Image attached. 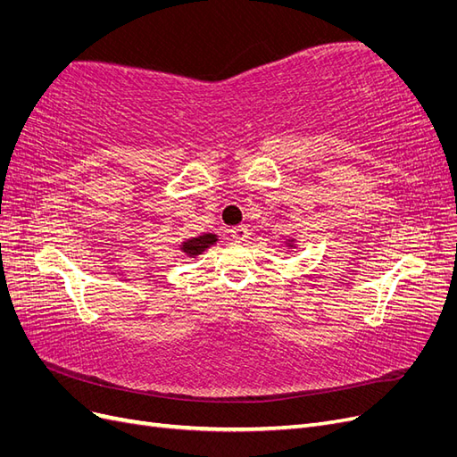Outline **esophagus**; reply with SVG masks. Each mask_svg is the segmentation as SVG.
Here are the masks:
<instances>
[{
	"label": "esophagus",
	"mask_w": 457,
	"mask_h": 457,
	"mask_svg": "<svg viewBox=\"0 0 457 457\" xmlns=\"http://www.w3.org/2000/svg\"><path fill=\"white\" fill-rule=\"evenodd\" d=\"M230 237H232V240L244 242L247 237H250V232H247V228H245L244 225H240V227H234V228L230 230Z\"/></svg>",
	"instance_id": "34e87169"
}]
</instances>
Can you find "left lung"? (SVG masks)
I'll return each instance as SVG.
<instances>
[{"mask_svg":"<svg viewBox=\"0 0 457 457\" xmlns=\"http://www.w3.org/2000/svg\"><path fill=\"white\" fill-rule=\"evenodd\" d=\"M282 247H284V252H295V250H299V242L294 237L292 238H286Z\"/></svg>","mask_w":457,"mask_h":457,"instance_id":"left-lung-1","label":"left lung"}]
</instances>
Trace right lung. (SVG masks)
<instances>
[{
  "instance_id": "right-lung-1",
  "label": "right lung",
  "mask_w": 457,
  "mask_h": 457,
  "mask_svg": "<svg viewBox=\"0 0 457 457\" xmlns=\"http://www.w3.org/2000/svg\"><path fill=\"white\" fill-rule=\"evenodd\" d=\"M217 234L213 232H205L202 234V237H196V238H188V240H183L181 245H179V250H181V253L185 257H198L202 255L207 247H212L217 244Z\"/></svg>"
}]
</instances>
